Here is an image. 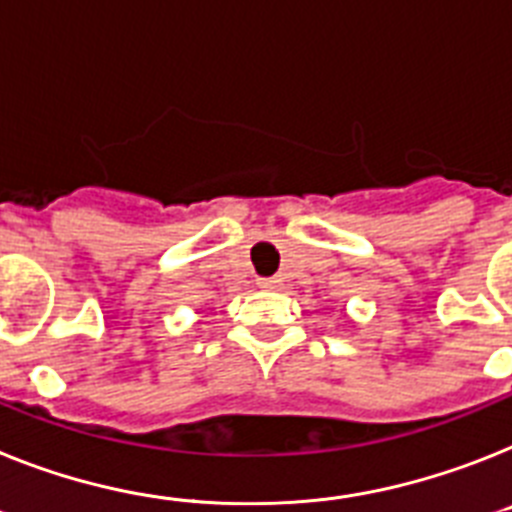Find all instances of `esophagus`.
Returning <instances> with one entry per match:
<instances>
[{
  "label": "esophagus",
  "instance_id": "esophagus-1",
  "mask_svg": "<svg viewBox=\"0 0 512 512\" xmlns=\"http://www.w3.org/2000/svg\"><path fill=\"white\" fill-rule=\"evenodd\" d=\"M259 287H264V290H274V287H279V279L277 277H264V279H259Z\"/></svg>",
  "mask_w": 512,
  "mask_h": 512
}]
</instances>
